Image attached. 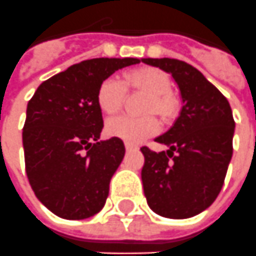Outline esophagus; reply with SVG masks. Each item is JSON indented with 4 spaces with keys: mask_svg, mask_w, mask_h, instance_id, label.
<instances>
[{
    "mask_svg": "<svg viewBox=\"0 0 256 256\" xmlns=\"http://www.w3.org/2000/svg\"><path fill=\"white\" fill-rule=\"evenodd\" d=\"M125 149H126V150H132V149H135V146L132 145V144H130V142H125Z\"/></svg>",
    "mask_w": 256,
    "mask_h": 256,
    "instance_id": "1",
    "label": "esophagus"
}]
</instances>
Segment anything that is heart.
Wrapping results in <instances>:
<instances>
[{
  "label": "heart",
  "mask_w": 256,
  "mask_h": 256,
  "mask_svg": "<svg viewBox=\"0 0 256 256\" xmlns=\"http://www.w3.org/2000/svg\"><path fill=\"white\" fill-rule=\"evenodd\" d=\"M124 84L134 90H140L149 94L150 100L146 103V112H156L160 117L168 118L177 110V100L172 94V80L167 74L154 68H142L124 78ZM124 84L116 76L106 78L98 90V106L106 116H114L121 110L124 103ZM158 121L150 116L148 117L111 118L106 130L111 136L124 139L130 144H139L158 131Z\"/></svg>",
  "instance_id": "obj_1"
}]
</instances>
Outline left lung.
Here are the masks:
<instances>
[{"label":"left lung","mask_w":256,"mask_h":256,"mask_svg":"<svg viewBox=\"0 0 256 256\" xmlns=\"http://www.w3.org/2000/svg\"><path fill=\"white\" fill-rule=\"evenodd\" d=\"M170 74L178 84L182 108L167 132L154 139L167 152L140 148L148 205L168 219H188L218 198L232 156L234 118L220 90L192 65L174 58H142Z\"/></svg>","instance_id":"8db88e82"}]
</instances>
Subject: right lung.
<instances>
[{
    "instance_id": "1",
    "label": "right lung",
    "mask_w": 256,
    "mask_h": 256,
    "mask_svg": "<svg viewBox=\"0 0 256 256\" xmlns=\"http://www.w3.org/2000/svg\"><path fill=\"white\" fill-rule=\"evenodd\" d=\"M138 58H93L44 80L28 103L24 166L37 199L58 218L88 219L106 204L125 154L117 136L98 140L100 84Z\"/></svg>"
}]
</instances>
